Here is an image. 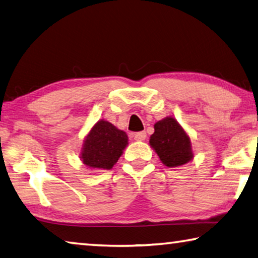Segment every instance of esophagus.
Here are the masks:
<instances>
[{"instance_id":"34e87169","label":"esophagus","mask_w":258,"mask_h":258,"mask_svg":"<svg viewBox=\"0 0 258 258\" xmlns=\"http://www.w3.org/2000/svg\"><path fill=\"white\" fill-rule=\"evenodd\" d=\"M147 137V133L145 131H142V132H137V133H133V138L136 139L137 141H144Z\"/></svg>"}]
</instances>
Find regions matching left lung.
<instances>
[{
	"label": "left lung",
	"mask_w": 258,
	"mask_h": 258,
	"mask_svg": "<svg viewBox=\"0 0 258 258\" xmlns=\"http://www.w3.org/2000/svg\"><path fill=\"white\" fill-rule=\"evenodd\" d=\"M154 128L150 146L166 166L177 167L190 161L193 157L190 140L174 118L167 117L157 121Z\"/></svg>",
	"instance_id": "8db88e82"
}]
</instances>
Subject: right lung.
<instances>
[{
    "instance_id": "1",
    "label": "right lung",
    "mask_w": 258,
    "mask_h": 258,
    "mask_svg": "<svg viewBox=\"0 0 258 258\" xmlns=\"http://www.w3.org/2000/svg\"><path fill=\"white\" fill-rule=\"evenodd\" d=\"M124 131L105 120H99L86 138L83 154L84 164L93 169L110 170L116 164L127 145Z\"/></svg>"
}]
</instances>
